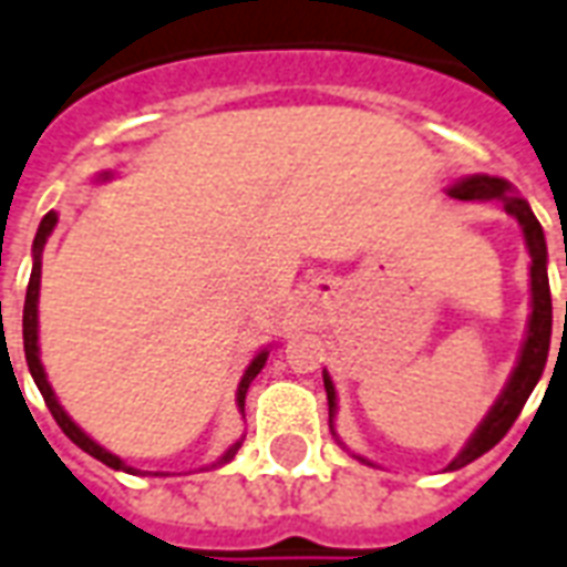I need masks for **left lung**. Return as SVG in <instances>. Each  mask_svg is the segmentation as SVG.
I'll use <instances>...</instances> for the list:
<instances>
[{
	"label": "left lung",
	"mask_w": 567,
	"mask_h": 567,
	"mask_svg": "<svg viewBox=\"0 0 567 567\" xmlns=\"http://www.w3.org/2000/svg\"><path fill=\"white\" fill-rule=\"evenodd\" d=\"M447 195L456 200H498L505 207L507 216H514L523 228V240L529 249L532 267V316H529V330H526V342L519 351V360L511 379H507L505 390L498 393V400L493 402V409L486 412V417L477 423V430L472 439L465 442L460 454L447 463V472H456L463 465L475 463L477 456H484L489 447H496L505 433L514 426V421L523 412V405L529 400V393L535 390L538 379L544 375L547 367V354H550V337H553V300H550V279H547V240H544V230L540 221L535 219V213L526 200L514 195V186L502 177H486V174H472L463 177L460 183L447 188ZM567 264V258H565ZM565 327H567V300H565ZM565 333V330H561ZM324 390H327V405H330V423H333V412H337V388L324 372ZM337 435V433H333Z\"/></svg>",
	"instance_id": "left-lung-1"
}]
</instances>
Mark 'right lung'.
I'll return each instance as SVG.
<instances>
[{"label": "right lung", "instance_id": "add662e5", "mask_svg": "<svg viewBox=\"0 0 567 567\" xmlns=\"http://www.w3.org/2000/svg\"><path fill=\"white\" fill-rule=\"evenodd\" d=\"M99 179H111V174L104 171V174H99ZM53 228H56V213H48V216L41 219V225H38L35 243H32V276H29L27 303H23V351H27L29 372H32V379H35L38 390H41V396H44V402H48L53 421L60 423V430L69 435L71 442L78 444L81 451H86L90 456H95V460H102L104 465L116 468V472H120V468H123V472H134L132 465H125L120 456L111 454V451H104L102 444L92 442L90 435L83 433L81 426L71 421L69 414H65V409L60 405V400H56L53 388H50L48 372H44V367H41V358H38V288H41V251H44V243H48V237L53 234ZM267 354H270L267 348H264V351H258V354H255V360H251L249 367H246V372H243L240 388H237V405H240V412H243V405H246V390H249L251 379H255V375H258V372L264 369V363H267ZM237 451H240V442L230 444L228 451L219 456V463H213V465L230 463Z\"/></svg>", "mask_w": 567, "mask_h": 567}]
</instances>
